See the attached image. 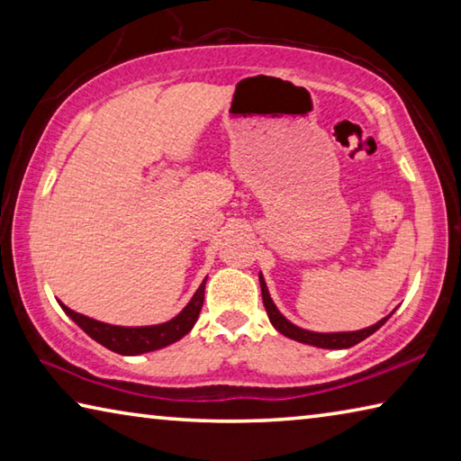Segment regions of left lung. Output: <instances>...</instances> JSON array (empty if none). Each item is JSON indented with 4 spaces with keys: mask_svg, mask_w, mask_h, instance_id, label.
<instances>
[{
    "mask_svg": "<svg viewBox=\"0 0 461 461\" xmlns=\"http://www.w3.org/2000/svg\"><path fill=\"white\" fill-rule=\"evenodd\" d=\"M260 278V288H262V301H264V307H267V313L270 323L275 325V330L280 331L286 338H291L294 341H301V343H307V346H315V348H325V349H346V348H352L356 343L364 341L366 338H370L374 331H378L382 325L386 323L384 317L380 319L378 323H374L370 327H366V330H357V331H333V333H319V331H309V330H303V327H296L294 323L288 321V319L280 313L276 309L275 301L270 299V293H268V286L264 283V276L262 272L258 275Z\"/></svg>",
    "mask_w": 461,
    "mask_h": 461,
    "instance_id": "8db88e82",
    "label": "left lung"
}]
</instances>
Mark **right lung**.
I'll return each mask as SVG.
<instances>
[{
  "instance_id": "add662e5",
  "label": "right lung",
  "mask_w": 461,
  "mask_h": 461,
  "mask_svg": "<svg viewBox=\"0 0 461 461\" xmlns=\"http://www.w3.org/2000/svg\"><path fill=\"white\" fill-rule=\"evenodd\" d=\"M205 283L203 280L197 293L193 294V299L186 303V307L176 317L170 319L167 323L158 325H144V327H122V325H109L97 319H91L87 315L77 313V311L68 309L67 305L60 307L65 313L73 319V321L81 327V330L89 335L91 339H95L101 346L112 349L115 354L122 356H138L146 352H154V349L167 348L170 343L185 338L186 333L193 330V325L197 323L203 299H205Z\"/></svg>"
}]
</instances>
